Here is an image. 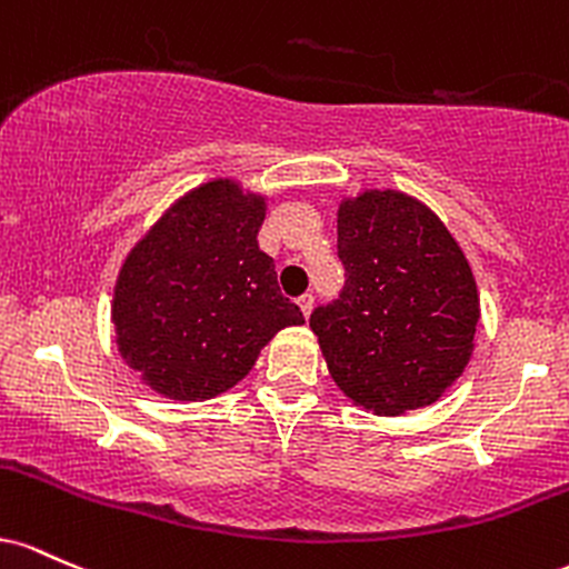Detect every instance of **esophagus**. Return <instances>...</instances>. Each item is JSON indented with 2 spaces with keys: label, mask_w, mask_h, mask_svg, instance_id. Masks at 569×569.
<instances>
[{
  "label": "esophagus",
  "mask_w": 569,
  "mask_h": 569,
  "mask_svg": "<svg viewBox=\"0 0 569 569\" xmlns=\"http://www.w3.org/2000/svg\"><path fill=\"white\" fill-rule=\"evenodd\" d=\"M298 306H301L303 317H309L311 309H315V296H311V292H303V296L298 298Z\"/></svg>",
  "instance_id": "34e87169"
}]
</instances>
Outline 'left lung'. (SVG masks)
<instances>
[{
	"label": "left lung",
	"mask_w": 569,
	"mask_h": 569,
	"mask_svg": "<svg viewBox=\"0 0 569 569\" xmlns=\"http://www.w3.org/2000/svg\"><path fill=\"white\" fill-rule=\"evenodd\" d=\"M343 287L309 325L347 398L376 413L436 403L473 352L478 287L425 203L370 190L338 209Z\"/></svg>",
	"instance_id": "8db88e82"
}]
</instances>
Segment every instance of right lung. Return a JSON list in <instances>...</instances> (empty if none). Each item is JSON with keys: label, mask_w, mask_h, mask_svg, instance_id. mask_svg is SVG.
Instances as JSON below:
<instances>
[{"label": "right lung", "mask_w": 569, "mask_h": 569, "mask_svg": "<svg viewBox=\"0 0 569 569\" xmlns=\"http://www.w3.org/2000/svg\"><path fill=\"white\" fill-rule=\"evenodd\" d=\"M266 207L231 180L177 201L133 247L114 287L120 355L152 389L207 400L244 379L260 349L303 311L258 247Z\"/></svg>", "instance_id": "1"}]
</instances>
